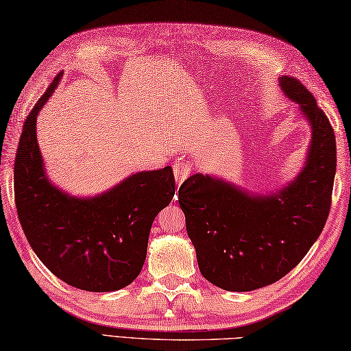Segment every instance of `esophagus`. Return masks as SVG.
<instances>
[{
  "instance_id": "esophagus-1",
  "label": "esophagus",
  "mask_w": 351,
  "mask_h": 351,
  "mask_svg": "<svg viewBox=\"0 0 351 351\" xmlns=\"http://www.w3.org/2000/svg\"><path fill=\"white\" fill-rule=\"evenodd\" d=\"M173 173H175V180L178 184H182L191 173V166L185 161H178L173 166Z\"/></svg>"
}]
</instances>
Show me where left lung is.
Wrapping results in <instances>:
<instances>
[{
  "mask_svg": "<svg viewBox=\"0 0 351 351\" xmlns=\"http://www.w3.org/2000/svg\"><path fill=\"white\" fill-rule=\"evenodd\" d=\"M283 95L311 126L303 169L271 195H255L221 178L196 173L178 191L199 270L226 291L278 282L306 255L330 211L337 141L329 119L299 80L280 77Z\"/></svg>",
  "mask_w": 351,
  "mask_h": 351,
  "instance_id": "obj_1",
  "label": "left lung"
}]
</instances>
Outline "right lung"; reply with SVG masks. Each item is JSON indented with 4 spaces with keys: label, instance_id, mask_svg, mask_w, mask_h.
I'll list each match as a JSON object with an SVG mask.
<instances>
[{
    "label": "right lung",
    "instance_id": "add662e5",
    "mask_svg": "<svg viewBox=\"0 0 351 351\" xmlns=\"http://www.w3.org/2000/svg\"><path fill=\"white\" fill-rule=\"evenodd\" d=\"M58 73L29 111L14 160V200L32 249L48 270L78 289L128 287L143 268L152 223L175 196L171 167L137 171L113 189L78 197L58 189L37 143L39 111L60 84Z\"/></svg>",
    "mask_w": 351,
    "mask_h": 351
}]
</instances>
